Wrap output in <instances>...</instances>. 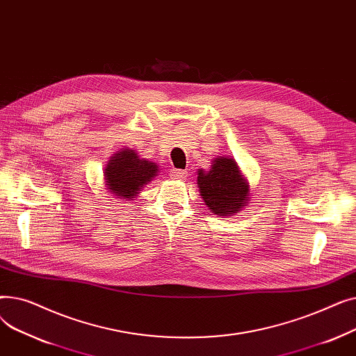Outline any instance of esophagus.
Here are the masks:
<instances>
[{
  "label": "esophagus",
  "instance_id": "34e87169",
  "mask_svg": "<svg viewBox=\"0 0 356 356\" xmlns=\"http://www.w3.org/2000/svg\"><path fill=\"white\" fill-rule=\"evenodd\" d=\"M170 176H172V177H175V179H180V180H183V179L188 177V172L181 170V168H172Z\"/></svg>",
  "mask_w": 356,
  "mask_h": 356
}]
</instances>
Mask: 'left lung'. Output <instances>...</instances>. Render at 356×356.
<instances>
[{
	"mask_svg": "<svg viewBox=\"0 0 356 356\" xmlns=\"http://www.w3.org/2000/svg\"><path fill=\"white\" fill-rule=\"evenodd\" d=\"M197 188L207 207L219 216L241 211L250 196L248 184L232 159L219 157L209 172H199Z\"/></svg>",
	"mask_w": 356,
	"mask_h": 356,
	"instance_id": "1",
	"label": "left lung"
}]
</instances>
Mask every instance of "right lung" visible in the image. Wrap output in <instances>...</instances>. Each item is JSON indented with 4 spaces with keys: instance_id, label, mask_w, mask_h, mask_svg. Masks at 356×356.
Wrapping results in <instances>:
<instances>
[{
    "instance_id": "obj_1",
    "label": "right lung",
    "mask_w": 356,
    "mask_h": 356,
    "mask_svg": "<svg viewBox=\"0 0 356 356\" xmlns=\"http://www.w3.org/2000/svg\"><path fill=\"white\" fill-rule=\"evenodd\" d=\"M157 172V164L140 159L134 149L127 148L109 160L105 168V180L112 193L133 199Z\"/></svg>"
}]
</instances>
